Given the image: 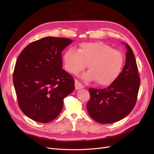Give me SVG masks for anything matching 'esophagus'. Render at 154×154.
<instances>
[{
	"instance_id": "1",
	"label": "esophagus",
	"mask_w": 154,
	"mask_h": 154,
	"mask_svg": "<svg viewBox=\"0 0 154 154\" xmlns=\"http://www.w3.org/2000/svg\"><path fill=\"white\" fill-rule=\"evenodd\" d=\"M75 89H77V90L84 88V85L83 84H81L80 82L77 79L75 80Z\"/></svg>"
}]
</instances>
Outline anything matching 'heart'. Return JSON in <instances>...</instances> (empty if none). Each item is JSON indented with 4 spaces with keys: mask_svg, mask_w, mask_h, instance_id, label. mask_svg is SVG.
Masks as SVG:
<instances>
[{
    "mask_svg": "<svg viewBox=\"0 0 154 154\" xmlns=\"http://www.w3.org/2000/svg\"><path fill=\"white\" fill-rule=\"evenodd\" d=\"M125 58L118 50L102 42H83L77 50L70 48L63 55V63L69 73L77 74L88 64L90 71L83 75L86 81L96 80L101 86L112 84L119 75Z\"/></svg>",
    "mask_w": 154,
    "mask_h": 154,
    "instance_id": "1",
    "label": "heart"
}]
</instances>
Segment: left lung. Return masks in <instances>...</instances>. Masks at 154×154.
<instances>
[{
  "mask_svg": "<svg viewBox=\"0 0 154 154\" xmlns=\"http://www.w3.org/2000/svg\"><path fill=\"white\" fill-rule=\"evenodd\" d=\"M126 62L123 71L106 88H90L91 98L87 108L96 122L109 124L117 122L129 114L137 100L140 79L134 53L128 44Z\"/></svg>",
  "mask_w": 154,
  "mask_h": 154,
  "instance_id": "left-lung-1",
  "label": "left lung"
}]
</instances>
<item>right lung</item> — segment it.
I'll return each instance as SVG.
<instances>
[{
    "label": "right lung",
    "mask_w": 154,
    "mask_h": 154,
    "mask_svg": "<svg viewBox=\"0 0 154 154\" xmlns=\"http://www.w3.org/2000/svg\"><path fill=\"white\" fill-rule=\"evenodd\" d=\"M72 40L47 37L28 45L17 59L13 83L21 110L30 119L48 123L60 113L63 99L75 89L62 69V52Z\"/></svg>",
    "instance_id": "obj_1"
}]
</instances>
